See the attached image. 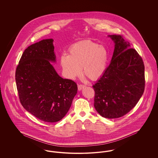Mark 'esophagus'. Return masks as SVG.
<instances>
[{
  "mask_svg": "<svg viewBox=\"0 0 158 158\" xmlns=\"http://www.w3.org/2000/svg\"><path fill=\"white\" fill-rule=\"evenodd\" d=\"M85 87H86V85H84L80 84V85H78V86H77V88H78V90H82L83 88H84Z\"/></svg>",
  "mask_w": 158,
  "mask_h": 158,
  "instance_id": "34e87169",
  "label": "esophagus"
}]
</instances>
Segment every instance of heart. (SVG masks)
I'll return each mask as SVG.
<instances>
[{
    "instance_id": "heart-1",
    "label": "heart",
    "mask_w": 158,
    "mask_h": 158,
    "mask_svg": "<svg viewBox=\"0 0 158 158\" xmlns=\"http://www.w3.org/2000/svg\"><path fill=\"white\" fill-rule=\"evenodd\" d=\"M108 52L104 46L92 41H84L72 45L68 55L60 57V64L66 76L74 79L83 74L91 80H97L105 72Z\"/></svg>"
}]
</instances>
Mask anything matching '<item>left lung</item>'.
Wrapping results in <instances>:
<instances>
[{
  "instance_id": "left-lung-1",
  "label": "left lung",
  "mask_w": 158,
  "mask_h": 158,
  "mask_svg": "<svg viewBox=\"0 0 158 158\" xmlns=\"http://www.w3.org/2000/svg\"><path fill=\"white\" fill-rule=\"evenodd\" d=\"M115 48L105 72L95 85L94 106L102 117L117 118L133 108L144 90L142 57L120 35H110Z\"/></svg>"
}]
</instances>
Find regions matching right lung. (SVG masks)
I'll return each mask as SVG.
<instances>
[{
	"instance_id": "right-lung-1",
	"label": "right lung",
	"mask_w": 158,
	"mask_h": 158,
	"mask_svg": "<svg viewBox=\"0 0 158 158\" xmlns=\"http://www.w3.org/2000/svg\"><path fill=\"white\" fill-rule=\"evenodd\" d=\"M53 39L28 47L19 61L15 80L23 107L38 119L48 123L61 120L68 113L77 90L74 81L57 74Z\"/></svg>"
}]
</instances>
